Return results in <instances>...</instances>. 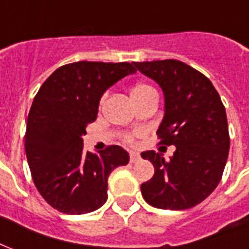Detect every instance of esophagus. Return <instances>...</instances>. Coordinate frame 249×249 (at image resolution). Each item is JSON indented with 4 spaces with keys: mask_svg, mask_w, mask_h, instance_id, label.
Segmentation results:
<instances>
[{
    "mask_svg": "<svg viewBox=\"0 0 249 249\" xmlns=\"http://www.w3.org/2000/svg\"><path fill=\"white\" fill-rule=\"evenodd\" d=\"M139 159H141V155H139L138 152L130 151V162L135 163V162H138Z\"/></svg>",
    "mask_w": 249,
    "mask_h": 249,
    "instance_id": "34e87169",
    "label": "esophagus"
}]
</instances>
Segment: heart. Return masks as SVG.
<instances>
[{"label":"heart","instance_id":"obj_1","mask_svg":"<svg viewBox=\"0 0 249 249\" xmlns=\"http://www.w3.org/2000/svg\"><path fill=\"white\" fill-rule=\"evenodd\" d=\"M155 94H157V92H155V90H154L150 85L142 82L135 83V85L131 87V91H130V95H131V99L134 102L138 101V99L148 97V95H155ZM105 99H106V97L103 95L102 99H101V106H102L103 102H105ZM123 141L126 143H128V144H131V143H134V141H135V138L132 137V135H130V134H126V135H123Z\"/></svg>","mask_w":249,"mask_h":249}]
</instances>
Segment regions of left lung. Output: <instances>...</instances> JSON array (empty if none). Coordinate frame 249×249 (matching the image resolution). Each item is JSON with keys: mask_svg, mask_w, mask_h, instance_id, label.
<instances>
[{"mask_svg": "<svg viewBox=\"0 0 249 249\" xmlns=\"http://www.w3.org/2000/svg\"><path fill=\"white\" fill-rule=\"evenodd\" d=\"M164 92L159 144L175 146L170 160L144 151L155 172L141 186L143 199L162 210H187L211 195L223 177L230 134L224 105L211 81L178 59L132 62Z\"/></svg>", "mask_w": 249, "mask_h": 249, "instance_id": "obj_1", "label": "left lung"}]
</instances>
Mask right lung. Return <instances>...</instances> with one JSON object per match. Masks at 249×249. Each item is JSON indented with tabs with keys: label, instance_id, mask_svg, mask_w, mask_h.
Wrapping results in <instances>:
<instances>
[{
	"label": "right lung",
	"instance_id": "add662e5",
	"mask_svg": "<svg viewBox=\"0 0 249 249\" xmlns=\"http://www.w3.org/2000/svg\"><path fill=\"white\" fill-rule=\"evenodd\" d=\"M128 62L63 65L43 82L28 115L25 150L33 182L48 204L63 213L92 212L107 200V179L126 166L122 147L83 151L87 124L97 119L102 94L128 74Z\"/></svg>",
	"mask_w": 249,
	"mask_h": 249
}]
</instances>
